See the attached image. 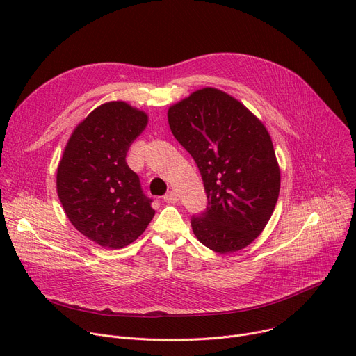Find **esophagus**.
Returning <instances> with one entry per match:
<instances>
[{
  "label": "esophagus",
  "instance_id": "34e87169",
  "mask_svg": "<svg viewBox=\"0 0 356 356\" xmlns=\"http://www.w3.org/2000/svg\"><path fill=\"white\" fill-rule=\"evenodd\" d=\"M164 202L165 203H176L177 200H179V195L175 192V191H170V192H167L165 195H164Z\"/></svg>",
  "mask_w": 356,
  "mask_h": 356
}]
</instances>
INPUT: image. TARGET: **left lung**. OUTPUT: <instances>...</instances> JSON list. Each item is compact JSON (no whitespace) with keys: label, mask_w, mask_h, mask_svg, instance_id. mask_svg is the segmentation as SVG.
I'll return each mask as SVG.
<instances>
[{"label":"left lung","mask_w":356,"mask_h":356,"mask_svg":"<svg viewBox=\"0 0 356 356\" xmlns=\"http://www.w3.org/2000/svg\"><path fill=\"white\" fill-rule=\"evenodd\" d=\"M176 140L202 175L208 208L195 236L218 254L248 247L264 231L280 193V167L266 125L229 93L195 90L167 111Z\"/></svg>","instance_id":"1"}]
</instances>
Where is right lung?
<instances>
[{"label": "right lung", "mask_w": 356, "mask_h": 356, "mask_svg": "<svg viewBox=\"0 0 356 356\" xmlns=\"http://www.w3.org/2000/svg\"><path fill=\"white\" fill-rule=\"evenodd\" d=\"M147 122L148 115L138 108L105 102L73 129L58 165L56 189L66 216L104 248L129 245L156 213L125 161Z\"/></svg>", "instance_id": "right-lung-1"}]
</instances>
